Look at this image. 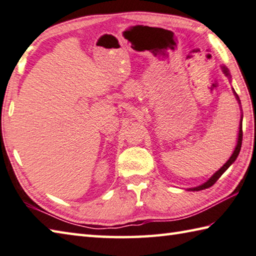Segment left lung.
<instances>
[{"label":"left lung","mask_w":256,"mask_h":256,"mask_svg":"<svg viewBox=\"0 0 256 256\" xmlns=\"http://www.w3.org/2000/svg\"><path fill=\"white\" fill-rule=\"evenodd\" d=\"M222 67V74H224V75L226 76V77H228V80H230V70H228V68L227 67H225V66H220ZM232 90H233V92H234V96H235V98H236V100H238V103L240 104V97H238V95L236 94V92L234 90V88H232ZM242 122H243V114L240 115V130H238V143H236V146H235V148H234V151H233V153H232V156H230V159L226 161V164L222 166L220 169H218L215 174H214L210 178H209L207 181H205V182L204 184H199V186H197V187H194V188H188L187 190L188 192H199V190H204V189H207V188H209V187H212V186L216 182V181L220 178V176L225 172V171L230 168V166L234 164L235 162V160H236V158L238 156V153H240V146H242V138H243V128H242Z\"/></svg>","instance_id":"left-lung-1"}]
</instances>
